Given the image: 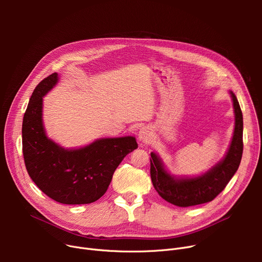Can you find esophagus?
Returning <instances> with one entry per match:
<instances>
[{
    "label": "esophagus",
    "instance_id": "esophagus-1",
    "mask_svg": "<svg viewBox=\"0 0 262 262\" xmlns=\"http://www.w3.org/2000/svg\"><path fill=\"white\" fill-rule=\"evenodd\" d=\"M139 139L143 143H147L150 141V132L146 127H142L139 132Z\"/></svg>",
    "mask_w": 262,
    "mask_h": 262
}]
</instances>
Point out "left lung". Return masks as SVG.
Instances as JSON below:
<instances>
[{"label":"left lung","mask_w":262,"mask_h":262,"mask_svg":"<svg viewBox=\"0 0 262 262\" xmlns=\"http://www.w3.org/2000/svg\"><path fill=\"white\" fill-rule=\"evenodd\" d=\"M235 109V130L225 158L206 174L195 178L176 180L163 169L156 154L150 153V178L158 194L178 207H190L214 200L225 189L231 177L237 172L243 153V117L232 92Z\"/></svg>","instance_id":"1"}]
</instances>
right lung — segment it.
I'll list each match as a JSON object with an SVG mask.
<instances>
[{"instance_id": "add662e5", "label": "right lung", "mask_w": 262, "mask_h": 262, "mask_svg": "<svg viewBox=\"0 0 262 262\" xmlns=\"http://www.w3.org/2000/svg\"><path fill=\"white\" fill-rule=\"evenodd\" d=\"M57 73L34 89L22 124V150L27 173L52 200L67 205L102 198L123 158L138 147L134 137L100 139L68 150L48 139L42 125V96L57 82Z\"/></svg>"}]
</instances>
